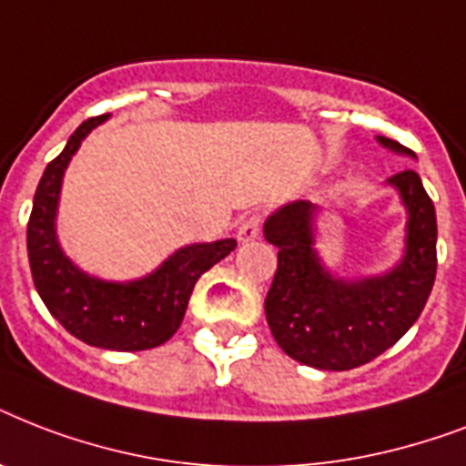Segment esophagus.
<instances>
[{"instance_id":"esophagus-1","label":"esophagus","mask_w":466,"mask_h":466,"mask_svg":"<svg viewBox=\"0 0 466 466\" xmlns=\"http://www.w3.org/2000/svg\"><path fill=\"white\" fill-rule=\"evenodd\" d=\"M258 232H261V218L258 215H248L239 225V229H237V239L241 244H247V241H254L258 237Z\"/></svg>"}]
</instances>
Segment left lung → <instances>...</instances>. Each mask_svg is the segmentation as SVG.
Instances as JSON below:
<instances>
[{
    "label": "left lung",
    "instance_id": "8db88e82",
    "mask_svg": "<svg viewBox=\"0 0 466 466\" xmlns=\"http://www.w3.org/2000/svg\"><path fill=\"white\" fill-rule=\"evenodd\" d=\"M394 155L404 145L377 135ZM406 208L404 254L384 273L340 278L314 247L319 208L292 200L270 212L263 237L278 247V270L266 295V319L278 346L292 360L317 370H353L375 360L404 336L433 290L438 222L420 176L411 168L387 178Z\"/></svg>",
    "mask_w": 466,
    "mask_h": 466
}]
</instances>
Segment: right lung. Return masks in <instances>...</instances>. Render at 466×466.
Listing matches in <instances>:
<instances>
[{
	"mask_svg": "<svg viewBox=\"0 0 466 466\" xmlns=\"http://www.w3.org/2000/svg\"><path fill=\"white\" fill-rule=\"evenodd\" d=\"M111 118L84 120L40 176L28 219V263L47 311L84 343L106 350H147L167 343L183 321L198 278L234 251L237 241L218 239L176 248L152 273L135 280H104L76 266L57 239L62 178L84 137Z\"/></svg>",
	"mask_w": 466,
	"mask_h": 466,
	"instance_id": "right-lung-1",
	"label": "right lung"
}]
</instances>
